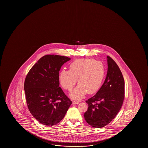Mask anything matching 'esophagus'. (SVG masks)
<instances>
[{
	"label": "esophagus",
	"mask_w": 148,
	"mask_h": 148,
	"mask_svg": "<svg viewBox=\"0 0 148 148\" xmlns=\"http://www.w3.org/2000/svg\"><path fill=\"white\" fill-rule=\"evenodd\" d=\"M79 103V102L78 101H73L72 103H73V104H78V103Z\"/></svg>",
	"instance_id": "obj_1"
}]
</instances>
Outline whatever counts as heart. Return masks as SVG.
I'll use <instances>...</instances> for the list:
<instances>
[{"label": "heart", "instance_id": "obj_1", "mask_svg": "<svg viewBox=\"0 0 148 148\" xmlns=\"http://www.w3.org/2000/svg\"><path fill=\"white\" fill-rule=\"evenodd\" d=\"M105 76V68L101 62L92 59H78L69 66V70H62L59 79L61 86L70 93L73 99H80L86 93L92 94L99 89Z\"/></svg>", "mask_w": 148, "mask_h": 148}]
</instances>
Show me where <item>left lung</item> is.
Listing matches in <instances>:
<instances>
[{"mask_svg": "<svg viewBox=\"0 0 148 148\" xmlns=\"http://www.w3.org/2000/svg\"><path fill=\"white\" fill-rule=\"evenodd\" d=\"M108 72L99 90L86 101L88 107L84 114L87 123L101 128L110 123L117 115L124 99L125 82L117 64L107 56Z\"/></svg>", "mask_w": 148, "mask_h": 148, "instance_id": "1", "label": "left lung"}]
</instances>
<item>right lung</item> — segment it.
I'll return each instance as SVG.
<instances>
[{
	"mask_svg": "<svg viewBox=\"0 0 148 148\" xmlns=\"http://www.w3.org/2000/svg\"><path fill=\"white\" fill-rule=\"evenodd\" d=\"M70 58L47 55L41 58L25 80L27 107L33 116L45 125H56L63 119L72 101L59 87V71Z\"/></svg>",
	"mask_w": 148,
	"mask_h": 148,
	"instance_id": "right-lung-1",
	"label": "right lung"
}]
</instances>
